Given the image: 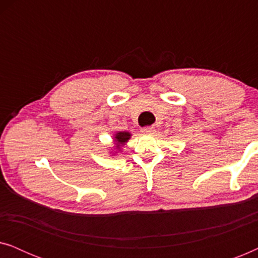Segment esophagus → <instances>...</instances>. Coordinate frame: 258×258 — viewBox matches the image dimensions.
<instances>
[{"instance_id": "1", "label": "esophagus", "mask_w": 258, "mask_h": 258, "mask_svg": "<svg viewBox=\"0 0 258 258\" xmlns=\"http://www.w3.org/2000/svg\"><path fill=\"white\" fill-rule=\"evenodd\" d=\"M141 132H142V134H144V135H153L155 133V128L154 126H146V128L141 129Z\"/></svg>"}]
</instances>
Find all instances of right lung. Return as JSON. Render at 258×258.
Listing matches in <instances>:
<instances>
[{
	"mask_svg": "<svg viewBox=\"0 0 258 258\" xmlns=\"http://www.w3.org/2000/svg\"><path fill=\"white\" fill-rule=\"evenodd\" d=\"M130 137H132V134L129 132H118L114 134V144H115V148H114V151H111L112 155L117 154L119 150H121V148L124 146V144L128 142Z\"/></svg>",
	"mask_w": 258,
	"mask_h": 258,
	"instance_id": "obj_1",
	"label": "right lung"
}]
</instances>
